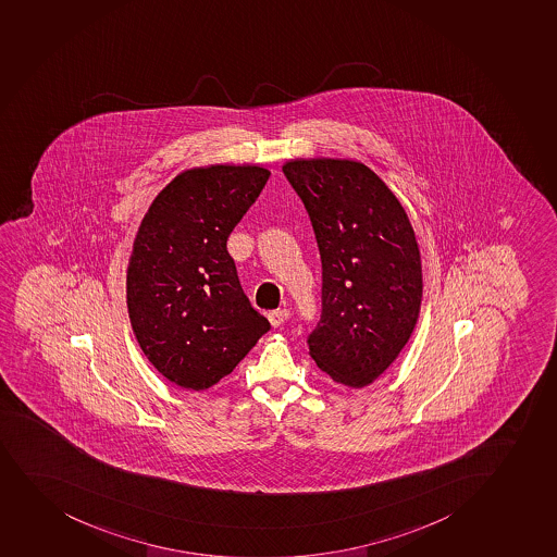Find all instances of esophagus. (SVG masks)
Listing matches in <instances>:
<instances>
[{
	"label": "esophagus",
	"instance_id": "obj_1",
	"mask_svg": "<svg viewBox=\"0 0 557 557\" xmlns=\"http://www.w3.org/2000/svg\"><path fill=\"white\" fill-rule=\"evenodd\" d=\"M287 317H289V311L287 310H275L268 313V319H270L271 326H275V329L282 326V324L287 321Z\"/></svg>",
	"mask_w": 557,
	"mask_h": 557
}]
</instances>
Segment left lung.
Here are the masks:
<instances>
[{
    "label": "left lung",
    "instance_id": "left-lung-1",
    "mask_svg": "<svg viewBox=\"0 0 557 557\" xmlns=\"http://www.w3.org/2000/svg\"><path fill=\"white\" fill-rule=\"evenodd\" d=\"M315 231L322 315L308 337L317 367L345 387L374 383L414 332L422 257L399 199L354 159H289L282 166Z\"/></svg>",
    "mask_w": 557,
    "mask_h": 557
}]
</instances>
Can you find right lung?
I'll use <instances>...</instances> for the list:
<instances>
[{
	"label": "right lung",
	"instance_id": "1",
	"mask_svg": "<svg viewBox=\"0 0 557 557\" xmlns=\"http://www.w3.org/2000/svg\"><path fill=\"white\" fill-rule=\"evenodd\" d=\"M260 164L185 170L137 228L126 270L129 324L159 374L207 391L271 329L247 300L227 238L270 180Z\"/></svg>",
	"mask_w": 557,
	"mask_h": 557
}]
</instances>
